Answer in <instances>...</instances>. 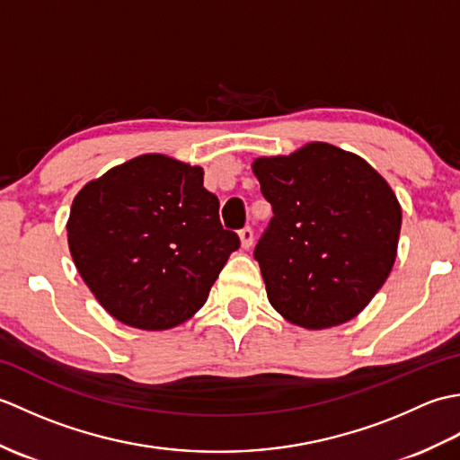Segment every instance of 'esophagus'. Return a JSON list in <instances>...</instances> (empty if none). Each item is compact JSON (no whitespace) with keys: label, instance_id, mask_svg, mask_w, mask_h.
Wrapping results in <instances>:
<instances>
[{"label":"esophagus","instance_id":"34e87169","mask_svg":"<svg viewBox=\"0 0 460 460\" xmlns=\"http://www.w3.org/2000/svg\"><path fill=\"white\" fill-rule=\"evenodd\" d=\"M239 237H241L243 249H249V247H252V241H255V231H252L251 227H243L239 231Z\"/></svg>","mask_w":460,"mask_h":460}]
</instances>
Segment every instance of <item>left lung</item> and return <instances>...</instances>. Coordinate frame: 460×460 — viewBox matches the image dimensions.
<instances>
[{"label": "left lung", "mask_w": 460, "mask_h": 460, "mask_svg": "<svg viewBox=\"0 0 460 460\" xmlns=\"http://www.w3.org/2000/svg\"><path fill=\"white\" fill-rule=\"evenodd\" d=\"M252 172L275 213L255 247L272 308L310 330L358 316L397 255L402 205L389 183L324 142L257 158Z\"/></svg>", "instance_id": "obj_1"}]
</instances>
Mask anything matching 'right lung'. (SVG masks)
<instances>
[{
    "label": "right lung",
    "instance_id": "obj_1",
    "mask_svg": "<svg viewBox=\"0 0 460 460\" xmlns=\"http://www.w3.org/2000/svg\"><path fill=\"white\" fill-rule=\"evenodd\" d=\"M76 270L126 326L168 330L190 320L241 241L223 229L199 165L144 154L76 193L66 221Z\"/></svg>",
    "mask_w": 460,
    "mask_h": 460
}]
</instances>
